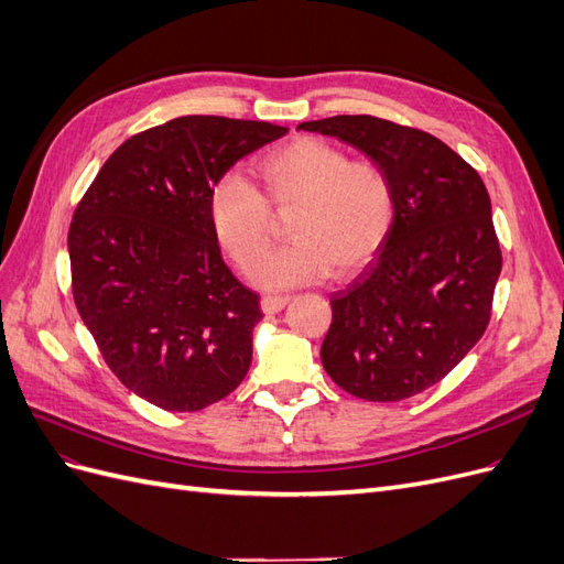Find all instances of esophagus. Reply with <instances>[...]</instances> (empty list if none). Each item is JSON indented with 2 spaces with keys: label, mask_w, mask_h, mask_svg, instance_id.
I'll use <instances>...</instances> for the list:
<instances>
[{
  "label": "esophagus",
  "mask_w": 564,
  "mask_h": 564,
  "mask_svg": "<svg viewBox=\"0 0 564 564\" xmlns=\"http://www.w3.org/2000/svg\"><path fill=\"white\" fill-rule=\"evenodd\" d=\"M286 303H289V296H263L261 299V311L265 315H275V313H280L284 308Z\"/></svg>",
  "instance_id": "34e87169"
}]
</instances>
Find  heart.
Wrapping results in <instances>:
<instances>
[{"label": "heart", "mask_w": 564, "mask_h": 564, "mask_svg": "<svg viewBox=\"0 0 564 564\" xmlns=\"http://www.w3.org/2000/svg\"><path fill=\"white\" fill-rule=\"evenodd\" d=\"M259 172L265 197L240 174L220 176L209 193L216 242L235 268L254 265L256 284H313L332 270L344 280L365 270L386 247L398 218V195L379 162L350 160L344 148L301 135L268 152ZM270 206L281 215L295 212L289 228L293 242L262 260L274 236Z\"/></svg>", "instance_id": "heart-1"}]
</instances>
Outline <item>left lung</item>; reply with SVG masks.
Wrapping results in <instances>:
<instances>
[{
    "mask_svg": "<svg viewBox=\"0 0 564 564\" xmlns=\"http://www.w3.org/2000/svg\"><path fill=\"white\" fill-rule=\"evenodd\" d=\"M379 162L398 195L386 247L344 292L319 350L332 381L369 402L435 386L482 338L501 247L480 174L435 135L371 115L299 124Z\"/></svg>",
    "mask_w": 564,
    "mask_h": 564,
    "instance_id": "8db88e82",
    "label": "left lung"
}]
</instances>
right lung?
<instances>
[{
	"label": "right lung",
	"mask_w": 564,
	"mask_h": 564,
	"mask_svg": "<svg viewBox=\"0 0 564 564\" xmlns=\"http://www.w3.org/2000/svg\"><path fill=\"white\" fill-rule=\"evenodd\" d=\"M286 127L187 115L119 145L79 199L73 296L115 377L166 412H199L242 383L259 294L224 263L214 183Z\"/></svg>",
	"instance_id": "obj_1"
}]
</instances>
